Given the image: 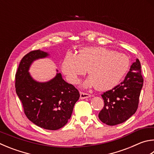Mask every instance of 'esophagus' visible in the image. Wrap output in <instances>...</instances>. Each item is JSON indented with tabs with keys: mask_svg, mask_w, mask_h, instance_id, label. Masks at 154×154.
<instances>
[{
	"mask_svg": "<svg viewBox=\"0 0 154 154\" xmlns=\"http://www.w3.org/2000/svg\"><path fill=\"white\" fill-rule=\"evenodd\" d=\"M91 97L90 94L84 93V92H81L80 93V99L83 100L85 98H88V97Z\"/></svg>",
	"mask_w": 154,
	"mask_h": 154,
	"instance_id": "34e87169",
	"label": "esophagus"
}]
</instances>
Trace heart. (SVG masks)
<instances>
[{
	"mask_svg": "<svg viewBox=\"0 0 154 154\" xmlns=\"http://www.w3.org/2000/svg\"><path fill=\"white\" fill-rule=\"evenodd\" d=\"M129 66V58L123 53L96 46L81 49L77 55L68 53L61 69L72 84L79 83V77L84 75L88 69L89 77L83 83L84 87L95 85L97 90L106 91L119 84Z\"/></svg>",
	"mask_w": 154,
	"mask_h": 154,
	"instance_id": "heart-1",
	"label": "heart"
}]
</instances>
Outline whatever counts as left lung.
<instances>
[{
	"label": "left lung",
	"mask_w": 154,
	"mask_h": 154,
	"mask_svg": "<svg viewBox=\"0 0 154 154\" xmlns=\"http://www.w3.org/2000/svg\"><path fill=\"white\" fill-rule=\"evenodd\" d=\"M143 84L141 63L137 58L123 82L102 94L104 106L98 115L100 121L114 126L122 123L133 115L137 110Z\"/></svg>",
	"instance_id": "obj_1"
}]
</instances>
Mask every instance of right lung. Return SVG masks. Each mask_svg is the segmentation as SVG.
<instances>
[{
    "mask_svg": "<svg viewBox=\"0 0 154 154\" xmlns=\"http://www.w3.org/2000/svg\"><path fill=\"white\" fill-rule=\"evenodd\" d=\"M48 56V52L40 50L25 55L15 74V88L27 119L41 128L57 130L67 123L80 94L63 79L60 72L46 82L33 79L29 72L31 65Z\"/></svg>",
    "mask_w": 154,
    "mask_h": 154,
    "instance_id": "obj_1",
    "label": "right lung"
}]
</instances>
